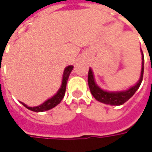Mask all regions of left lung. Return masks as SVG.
Segmentation results:
<instances>
[{
  "label": "left lung",
  "instance_id": "8db88e82",
  "mask_svg": "<svg viewBox=\"0 0 152 152\" xmlns=\"http://www.w3.org/2000/svg\"><path fill=\"white\" fill-rule=\"evenodd\" d=\"M142 55V66H141V72L140 76L138 82L134 86H130L129 88L123 91H117V92H109L102 89L100 86H98L94 79V75L92 72V68L89 69L88 71V86L90 88L91 93L92 96L95 97V99L98 102L109 104V105H114V106H119L122 105L125 102H127L130 97L133 96L135 92L139 89L140 86L142 79H143V73H144V55L141 50Z\"/></svg>",
  "mask_w": 152,
  "mask_h": 152
}]
</instances>
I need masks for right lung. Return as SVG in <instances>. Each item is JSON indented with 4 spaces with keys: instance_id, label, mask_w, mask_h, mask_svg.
<instances>
[{
    "instance_id": "obj_1",
    "label": "right lung",
    "mask_w": 152,
    "mask_h": 152,
    "mask_svg": "<svg viewBox=\"0 0 152 152\" xmlns=\"http://www.w3.org/2000/svg\"><path fill=\"white\" fill-rule=\"evenodd\" d=\"M72 70H73V66H68L67 67L65 68V71H64V73H63V76H62V82H61V86H60V89L58 90V92H56L53 97L47 99L42 104H40L39 106H36V107H28V105H26L23 102H20L23 105L24 107H27L29 110L37 113L47 111V110H50L51 108L55 107V106H57L61 102V100L63 99V97L65 96L67 81H68L69 76H70Z\"/></svg>"
}]
</instances>
